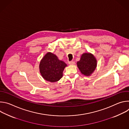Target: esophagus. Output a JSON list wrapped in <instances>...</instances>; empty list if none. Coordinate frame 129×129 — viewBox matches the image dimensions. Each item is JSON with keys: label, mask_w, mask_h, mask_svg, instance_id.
Returning a JSON list of instances; mask_svg holds the SVG:
<instances>
[{"label": "esophagus", "mask_w": 129, "mask_h": 129, "mask_svg": "<svg viewBox=\"0 0 129 129\" xmlns=\"http://www.w3.org/2000/svg\"><path fill=\"white\" fill-rule=\"evenodd\" d=\"M69 65H74L75 64V62H74V61H70V62H69Z\"/></svg>", "instance_id": "1"}]
</instances>
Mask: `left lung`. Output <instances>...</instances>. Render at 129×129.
<instances>
[{"instance_id": "1", "label": "left lung", "mask_w": 129, "mask_h": 129, "mask_svg": "<svg viewBox=\"0 0 129 129\" xmlns=\"http://www.w3.org/2000/svg\"><path fill=\"white\" fill-rule=\"evenodd\" d=\"M97 61L93 55L89 53H83L77 65L81 73L85 76H90L95 69Z\"/></svg>"}]
</instances>
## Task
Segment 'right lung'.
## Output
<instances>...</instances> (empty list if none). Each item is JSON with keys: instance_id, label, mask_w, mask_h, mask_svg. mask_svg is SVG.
I'll return each mask as SVG.
<instances>
[{"instance_id": "right-lung-1", "label": "right lung", "mask_w": 129, "mask_h": 129, "mask_svg": "<svg viewBox=\"0 0 129 129\" xmlns=\"http://www.w3.org/2000/svg\"><path fill=\"white\" fill-rule=\"evenodd\" d=\"M66 64L58 59L56 55L47 53L40 62L39 68L42 77L46 81L55 82L63 77V71Z\"/></svg>"}]
</instances>
